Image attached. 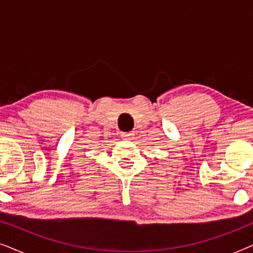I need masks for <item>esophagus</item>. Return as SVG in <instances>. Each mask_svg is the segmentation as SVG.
<instances>
[{
	"mask_svg": "<svg viewBox=\"0 0 253 253\" xmlns=\"http://www.w3.org/2000/svg\"><path fill=\"white\" fill-rule=\"evenodd\" d=\"M132 136H133L132 132H123L122 133V137L126 140H132Z\"/></svg>",
	"mask_w": 253,
	"mask_h": 253,
	"instance_id": "34e87169",
	"label": "esophagus"
}]
</instances>
